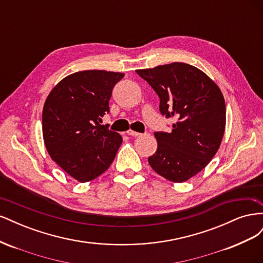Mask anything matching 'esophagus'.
<instances>
[{
	"label": "esophagus",
	"instance_id": "1",
	"mask_svg": "<svg viewBox=\"0 0 263 263\" xmlns=\"http://www.w3.org/2000/svg\"><path fill=\"white\" fill-rule=\"evenodd\" d=\"M127 135H129V136H134V137H136V136H140V133H137V132H134V130H132V129H129V130H127Z\"/></svg>",
	"mask_w": 263,
	"mask_h": 263
}]
</instances>
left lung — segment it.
<instances>
[{
	"instance_id": "obj_1",
	"label": "left lung",
	"mask_w": 263,
	"mask_h": 263,
	"mask_svg": "<svg viewBox=\"0 0 263 263\" xmlns=\"http://www.w3.org/2000/svg\"><path fill=\"white\" fill-rule=\"evenodd\" d=\"M136 72L160 99L159 110L174 118L172 130L155 132L157 151L148 162L172 182H184L204 169L218 150L226 125L219 87L203 71L183 62Z\"/></svg>"
}]
</instances>
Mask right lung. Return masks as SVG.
Masks as SVG:
<instances>
[{
	"mask_svg": "<svg viewBox=\"0 0 263 263\" xmlns=\"http://www.w3.org/2000/svg\"><path fill=\"white\" fill-rule=\"evenodd\" d=\"M121 72L86 70L66 77L47 98L43 110V136L52 160L79 182L105 172L123 138L102 117Z\"/></svg>",
	"mask_w": 263,
	"mask_h": 263,
	"instance_id": "1",
	"label": "right lung"
}]
</instances>
